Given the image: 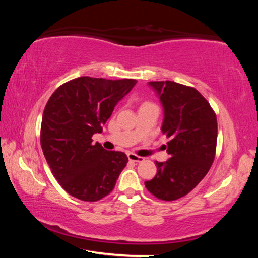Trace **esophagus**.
<instances>
[{
    "label": "esophagus",
    "instance_id": "obj_1",
    "mask_svg": "<svg viewBox=\"0 0 258 258\" xmlns=\"http://www.w3.org/2000/svg\"><path fill=\"white\" fill-rule=\"evenodd\" d=\"M127 158L131 161H134V163H141V161L145 160V158H142V157L134 155V154H132V152H130V154H127Z\"/></svg>",
    "mask_w": 258,
    "mask_h": 258
}]
</instances>
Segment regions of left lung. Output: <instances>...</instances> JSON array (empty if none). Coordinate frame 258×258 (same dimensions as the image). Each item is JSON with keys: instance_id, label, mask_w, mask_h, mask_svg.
<instances>
[{"instance_id": "8db88e82", "label": "left lung", "mask_w": 258, "mask_h": 258, "mask_svg": "<svg viewBox=\"0 0 258 258\" xmlns=\"http://www.w3.org/2000/svg\"><path fill=\"white\" fill-rule=\"evenodd\" d=\"M164 111L161 132L169 138L166 161H156L157 174L145 184L166 202L189 194L206 176L217 141L216 115L194 87L175 82H149Z\"/></svg>"}]
</instances>
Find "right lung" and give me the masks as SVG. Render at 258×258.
I'll return each mask as SVG.
<instances>
[{
    "mask_svg": "<svg viewBox=\"0 0 258 258\" xmlns=\"http://www.w3.org/2000/svg\"><path fill=\"white\" fill-rule=\"evenodd\" d=\"M135 80L78 77L61 85L47 101L41 126L43 154L56 181L69 195L97 202L115 187L128 158L93 143L116 104Z\"/></svg>",
    "mask_w": 258,
    "mask_h": 258,
    "instance_id": "obj_1",
    "label": "right lung"
}]
</instances>
